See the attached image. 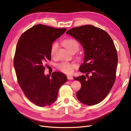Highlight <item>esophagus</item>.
<instances>
[{"label":"esophagus","mask_w":131,"mask_h":131,"mask_svg":"<svg viewBox=\"0 0 131 131\" xmlns=\"http://www.w3.org/2000/svg\"><path fill=\"white\" fill-rule=\"evenodd\" d=\"M67 79H68L69 80H72V79H73V77H72V76H70V75H67Z\"/></svg>","instance_id":"1"}]
</instances>
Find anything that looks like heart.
<instances>
[{
    "label": "heart",
    "instance_id": "b5f03b06",
    "mask_svg": "<svg viewBox=\"0 0 131 131\" xmlns=\"http://www.w3.org/2000/svg\"><path fill=\"white\" fill-rule=\"evenodd\" d=\"M65 47L68 49L71 52L73 50H76L79 48V43L78 41L72 38L67 39L63 41ZM59 47V45L57 42H54L52 44L51 48H50V53L52 57H54L56 56L57 52ZM58 69L62 72L66 74H71L73 72V69L76 67V65L74 63H70L68 62H62L59 64L57 65Z\"/></svg>",
    "mask_w": 131,
    "mask_h": 131
}]
</instances>
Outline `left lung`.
<instances>
[{
  "mask_svg": "<svg viewBox=\"0 0 131 131\" xmlns=\"http://www.w3.org/2000/svg\"><path fill=\"white\" fill-rule=\"evenodd\" d=\"M66 34L81 43L84 50V61L79 70L86 74L74 77L82 85L77 98L88 105L99 103L111 91L116 79L118 59L113 40L106 31L91 25L73 28Z\"/></svg>",
  "mask_w": 131,
  "mask_h": 131,
  "instance_id": "obj_1",
  "label": "left lung"
}]
</instances>
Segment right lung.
<instances>
[{"label": "right lung", "mask_w": 131, "mask_h": 131, "mask_svg": "<svg viewBox=\"0 0 131 131\" xmlns=\"http://www.w3.org/2000/svg\"><path fill=\"white\" fill-rule=\"evenodd\" d=\"M66 30L37 24L18 40L14 60L17 78L25 96L37 106L54 103L59 88L67 81L66 75L59 72H54L51 76L44 74V65L51 59L53 42Z\"/></svg>", "instance_id": "1"}]
</instances>
